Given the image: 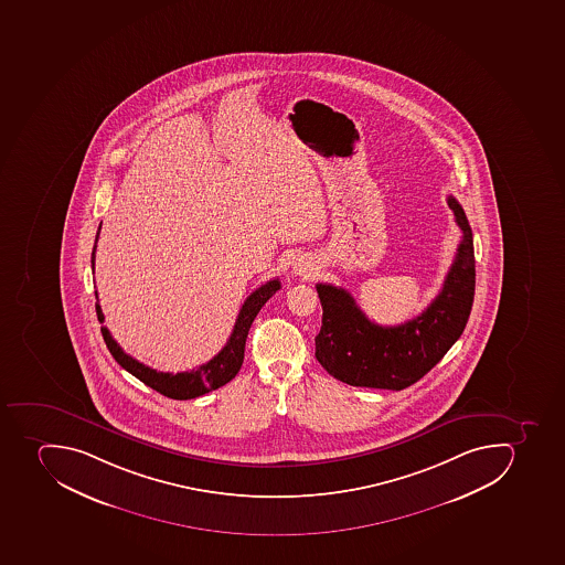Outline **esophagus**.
Here are the masks:
<instances>
[{
    "label": "esophagus",
    "mask_w": 565,
    "mask_h": 565,
    "mask_svg": "<svg viewBox=\"0 0 565 565\" xmlns=\"http://www.w3.org/2000/svg\"><path fill=\"white\" fill-rule=\"evenodd\" d=\"M299 270V274H306V268H297Z\"/></svg>",
    "instance_id": "1"
}]
</instances>
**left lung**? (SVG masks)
Returning <instances> with one entry per match:
<instances>
[{
	"label": "left lung",
	"instance_id": "obj_1",
	"mask_svg": "<svg viewBox=\"0 0 565 565\" xmlns=\"http://www.w3.org/2000/svg\"><path fill=\"white\" fill-rule=\"evenodd\" d=\"M447 204L461 228V242L440 294L418 317L380 326L366 318L347 289L317 285L323 313L315 356L332 377L351 386L408 388L461 337L475 302V243L458 200L447 196Z\"/></svg>",
	"mask_w": 565,
	"mask_h": 565
}]
</instances>
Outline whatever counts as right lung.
Returning <instances> with one entry per match:
<instances>
[{
	"label": "right lung",
	"instance_id": "1",
	"mask_svg": "<svg viewBox=\"0 0 565 565\" xmlns=\"http://www.w3.org/2000/svg\"><path fill=\"white\" fill-rule=\"evenodd\" d=\"M102 228V223H100ZM100 228L96 233L95 247L90 254V265H93V274H95V252ZM280 289L279 279L268 280L262 288L252 291L248 299L243 303L237 315L236 323H234L233 334L228 338L227 345L222 351L207 361L199 369L190 370V372H157L156 369L142 365L138 360L125 354L124 349L116 343L115 338L110 337L109 329L102 328V337H104L105 345L109 349L110 354L124 366L127 372L138 377L139 381L156 390L164 397L177 398V401H188V398L200 397V395L209 394L213 390L220 388L223 384L236 377L237 372L242 369L243 358H245V342H247L248 329H250L254 318L262 311L266 300ZM98 299V294H96ZM96 315L98 320L104 322V313H102L100 303L96 302Z\"/></svg>",
	"mask_w": 565,
	"mask_h": 565
}]
</instances>
